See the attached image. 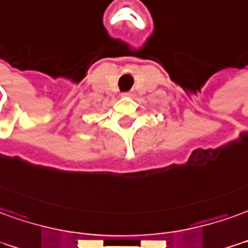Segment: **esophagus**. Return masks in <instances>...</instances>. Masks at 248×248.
<instances>
[{
	"mask_svg": "<svg viewBox=\"0 0 248 248\" xmlns=\"http://www.w3.org/2000/svg\"><path fill=\"white\" fill-rule=\"evenodd\" d=\"M122 95H124V96H129L130 93H124V94H122Z\"/></svg>",
	"mask_w": 248,
	"mask_h": 248,
	"instance_id": "1",
	"label": "esophagus"
}]
</instances>
